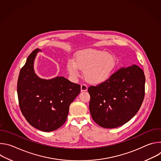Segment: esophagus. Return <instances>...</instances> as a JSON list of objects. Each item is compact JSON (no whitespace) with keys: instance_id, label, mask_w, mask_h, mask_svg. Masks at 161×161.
<instances>
[{"instance_id":"esophagus-1","label":"esophagus","mask_w":161,"mask_h":161,"mask_svg":"<svg viewBox=\"0 0 161 161\" xmlns=\"http://www.w3.org/2000/svg\"><path fill=\"white\" fill-rule=\"evenodd\" d=\"M87 89H88V86L85 84H81V92L86 91Z\"/></svg>"}]
</instances>
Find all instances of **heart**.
Masks as SVG:
<instances>
[{
    "label": "heart",
    "mask_w": 161,
    "mask_h": 161,
    "mask_svg": "<svg viewBox=\"0 0 161 161\" xmlns=\"http://www.w3.org/2000/svg\"><path fill=\"white\" fill-rule=\"evenodd\" d=\"M75 60H69L67 65L71 77L77 79L80 76V70L84 71L86 80L93 84H100L108 81L116 65L113 55L96 50L80 51L76 54Z\"/></svg>",
    "instance_id": "heart-1"
}]
</instances>
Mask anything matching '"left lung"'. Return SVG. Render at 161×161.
<instances>
[{
  "instance_id": "1",
  "label": "left lung",
  "mask_w": 161,
  "mask_h": 161,
  "mask_svg": "<svg viewBox=\"0 0 161 161\" xmlns=\"http://www.w3.org/2000/svg\"><path fill=\"white\" fill-rule=\"evenodd\" d=\"M145 84L143 70L133 65L120 69L103 83L89 86L92 118L97 125L106 129L125 124L143 103Z\"/></svg>"
}]
</instances>
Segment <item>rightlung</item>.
<instances>
[{
  "instance_id": "obj_1",
  "label": "right lung",
  "mask_w": 161,
  "mask_h": 161,
  "mask_svg": "<svg viewBox=\"0 0 161 161\" xmlns=\"http://www.w3.org/2000/svg\"><path fill=\"white\" fill-rule=\"evenodd\" d=\"M34 50L21 69L17 83L20 110L34 127L53 131L66 121L71 103L80 94L81 86L64 77L51 80L39 78L34 71Z\"/></svg>"
}]
</instances>
